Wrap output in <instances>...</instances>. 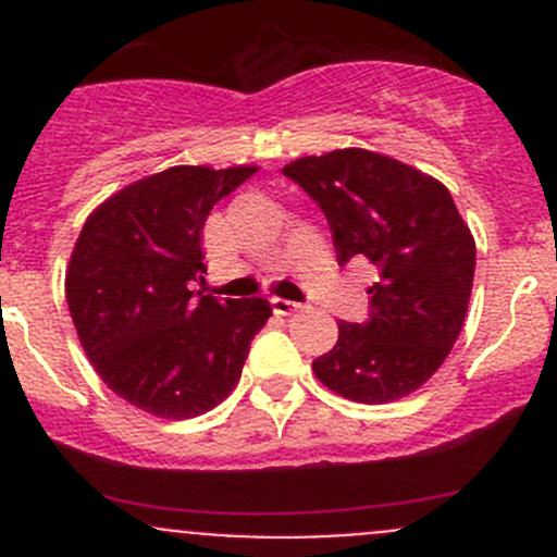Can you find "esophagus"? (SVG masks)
<instances>
[{
	"mask_svg": "<svg viewBox=\"0 0 557 557\" xmlns=\"http://www.w3.org/2000/svg\"><path fill=\"white\" fill-rule=\"evenodd\" d=\"M272 310L277 314H294L301 310L299 301H290V299H280V296H274L272 299Z\"/></svg>",
	"mask_w": 557,
	"mask_h": 557,
	"instance_id": "obj_1",
	"label": "esophagus"
}]
</instances>
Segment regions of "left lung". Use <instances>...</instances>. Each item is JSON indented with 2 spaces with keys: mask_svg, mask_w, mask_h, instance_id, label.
<instances>
[{
  "mask_svg": "<svg viewBox=\"0 0 557 557\" xmlns=\"http://www.w3.org/2000/svg\"><path fill=\"white\" fill-rule=\"evenodd\" d=\"M283 174L323 210L336 261L358 258L380 274L369 320H339L336 345L312 361L314 377L361 404L409 396L450 356L474 283V237L450 190L363 148L305 156Z\"/></svg>",
  "mask_w": 557,
  "mask_h": 557,
  "instance_id": "1",
  "label": "left lung"
}]
</instances>
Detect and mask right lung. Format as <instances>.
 Here are the masks:
<instances>
[{
	"label": "right lung",
	"mask_w": 557,
	"mask_h": 557,
	"mask_svg": "<svg viewBox=\"0 0 557 557\" xmlns=\"http://www.w3.org/2000/svg\"><path fill=\"white\" fill-rule=\"evenodd\" d=\"M252 172L172 166L137 180L88 215L72 250L66 305L83 350L110 391L156 418L218 407L272 314L267 299L190 290L207 274V215Z\"/></svg>",
	"instance_id": "right-lung-1"
}]
</instances>
